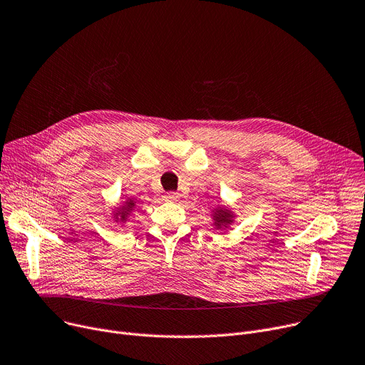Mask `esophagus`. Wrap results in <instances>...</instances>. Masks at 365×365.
<instances>
[{"instance_id":"esophagus-1","label":"esophagus","mask_w":365,"mask_h":365,"mask_svg":"<svg viewBox=\"0 0 365 365\" xmlns=\"http://www.w3.org/2000/svg\"><path fill=\"white\" fill-rule=\"evenodd\" d=\"M164 198H165L167 201H178V200H179V194H178V192H167V194L164 195Z\"/></svg>"}]
</instances>
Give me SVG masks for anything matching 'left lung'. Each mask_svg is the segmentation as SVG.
<instances>
[{
  "label": "left lung",
  "mask_w": 365,
  "mask_h": 365,
  "mask_svg": "<svg viewBox=\"0 0 365 365\" xmlns=\"http://www.w3.org/2000/svg\"><path fill=\"white\" fill-rule=\"evenodd\" d=\"M231 217H232V215L229 213V212H226V210H216V213H215V220L216 222L215 223H216L217 227H222V225H226L229 222H232Z\"/></svg>",
  "instance_id": "1"
}]
</instances>
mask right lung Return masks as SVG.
I'll list each match as a JSON object with an SVG mask.
<instances>
[{"label":"right lung","instance_id":"right-lung-1","mask_svg":"<svg viewBox=\"0 0 365 365\" xmlns=\"http://www.w3.org/2000/svg\"><path fill=\"white\" fill-rule=\"evenodd\" d=\"M133 205H134L133 201H127V202H125V207H123V208L120 210L118 215H121V220H124V219L127 217L128 212H131V210H133Z\"/></svg>","mask_w":365,"mask_h":365}]
</instances>
